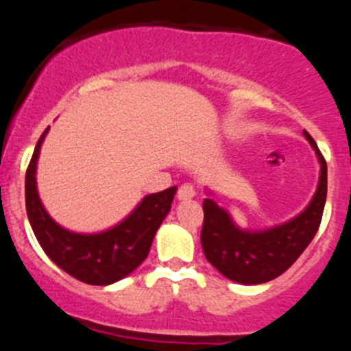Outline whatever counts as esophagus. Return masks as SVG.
Masks as SVG:
<instances>
[{"instance_id": "esophagus-1", "label": "esophagus", "mask_w": 351, "mask_h": 351, "mask_svg": "<svg viewBox=\"0 0 351 351\" xmlns=\"http://www.w3.org/2000/svg\"><path fill=\"white\" fill-rule=\"evenodd\" d=\"M195 195H196V191H195V188H193V184H181L178 189V199L180 201H186V199L195 198Z\"/></svg>"}]
</instances>
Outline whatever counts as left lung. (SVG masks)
I'll list each match as a JSON object with an SVG mask.
<instances>
[{
	"label": "left lung",
	"instance_id": "8db88e82",
	"mask_svg": "<svg viewBox=\"0 0 351 351\" xmlns=\"http://www.w3.org/2000/svg\"><path fill=\"white\" fill-rule=\"evenodd\" d=\"M304 135L320 163V176L307 208L292 219L259 231L243 229L215 199L204 198L201 245L208 263L226 279L244 285L276 279L299 259L317 234L327 199V163L315 140L305 130Z\"/></svg>",
	"mask_w": 351,
	"mask_h": 351
}]
</instances>
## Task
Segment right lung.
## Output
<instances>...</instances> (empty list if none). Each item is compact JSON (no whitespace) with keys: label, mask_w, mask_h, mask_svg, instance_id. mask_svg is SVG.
<instances>
[{"label":"right lung","mask_w":351,"mask_h":351,"mask_svg":"<svg viewBox=\"0 0 351 351\" xmlns=\"http://www.w3.org/2000/svg\"><path fill=\"white\" fill-rule=\"evenodd\" d=\"M49 127L36 143L26 171V213L43 251L58 267L80 282L110 285L132 274L147 259L153 237L171 209L176 186L152 193L119 224L100 232H75L62 228L44 208L36 183L41 145Z\"/></svg>","instance_id":"1"}]
</instances>
